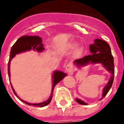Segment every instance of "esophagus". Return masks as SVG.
Returning a JSON list of instances; mask_svg holds the SVG:
<instances>
[{"label": "esophagus", "instance_id": "obj_1", "mask_svg": "<svg viewBox=\"0 0 124 124\" xmlns=\"http://www.w3.org/2000/svg\"><path fill=\"white\" fill-rule=\"evenodd\" d=\"M65 71H67V73H68L69 75H71L73 73L72 65H71V64L67 65L65 67Z\"/></svg>", "mask_w": 124, "mask_h": 124}]
</instances>
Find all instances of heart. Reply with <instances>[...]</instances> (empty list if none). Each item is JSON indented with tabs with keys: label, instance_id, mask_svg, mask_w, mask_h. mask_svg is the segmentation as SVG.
Segmentation results:
<instances>
[{
	"label": "heart",
	"instance_id": "1",
	"mask_svg": "<svg viewBox=\"0 0 124 124\" xmlns=\"http://www.w3.org/2000/svg\"><path fill=\"white\" fill-rule=\"evenodd\" d=\"M77 46H78V43H77L73 42L69 44V48L72 49L76 48ZM83 48L82 47V46H79V47H78V48L76 49V51H75V55L76 57L80 56V55H81L82 53H83Z\"/></svg>",
	"mask_w": 124,
	"mask_h": 124
}]
</instances>
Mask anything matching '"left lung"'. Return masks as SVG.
I'll list each match as a JSON object with an SVG mask.
<instances>
[{"instance_id": "8db88e82", "label": "left lung", "mask_w": 124, "mask_h": 124, "mask_svg": "<svg viewBox=\"0 0 124 124\" xmlns=\"http://www.w3.org/2000/svg\"><path fill=\"white\" fill-rule=\"evenodd\" d=\"M89 49L92 53L91 55H86L83 58L75 60L73 63L79 68L89 63H101L106 70L111 73L110 79L103 90L102 98L101 99H102L109 92L113 85L114 76V58L111 54V50L109 45L106 41L101 39H95L94 43L90 45ZM76 101L81 105H87L80 99H76Z\"/></svg>"}]
</instances>
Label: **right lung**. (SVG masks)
Returning <instances> with one entry per match:
<instances>
[{
	"label": "right lung",
	"instance_id": "right-lung-1",
	"mask_svg": "<svg viewBox=\"0 0 124 124\" xmlns=\"http://www.w3.org/2000/svg\"><path fill=\"white\" fill-rule=\"evenodd\" d=\"M43 44L42 43V40L41 38H40L39 36H23L19 39L17 40V41L15 42V43L11 47V51H10V58H9L8 63V77H10V62H11V59L13 58L16 55V54H19V53H23V52L28 51H31V49H33V51H36L39 52V53H41L45 49V48L43 47ZM67 75V74L65 73L62 72L61 71H57L55 70L53 74V88H52L51 94L50 97L48 98L47 100L43 102L39 103H30L27 102V101H24V100H22L18 96L17 93L15 91V89L13 87L11 83H10L11 84V89H12L14 93L18 99L23 101L24 103L27 104L28 105H32V106H39V107H43V106L48 105L49 103L51 102L52 100V97H53V92L54 91V88L55 85H56L58 83H59L65 76Z\"/></svg>",
	"mask_w": 124,
	"mask_h": 124
}]
</instances>
